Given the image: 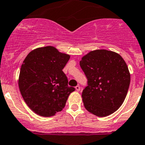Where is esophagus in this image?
<instances>
[{
    "mask_svg": "<svg viewBox=\"0 0 145 145\" xmlns=\"http://www.w3.org/2000/svg\"><path fill=\"white\" fill-rule=\"evenodd\" d=\"M75 88H76V90L77 91H79L80 89H81V88H80L79 86H76L75 87Z\"/></svg>",
    "mask_w": 145,
    "mask_h": 145,
    "instance_id": "esophagus-1",
    "label": "esophagus"
}]
</instances>
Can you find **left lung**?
<instances>
[{
    "label": "left lung",
    "instance_id": "left-lung-1",
    "mask_svg": "<svg viewBox=\"0 0 145 145\" xmlns=\"http://www.w3.org/2000/svg\"><path fill=\"white\" fill-rule=\"evenodd\" d=\"M80 67L88 79L81 95L86 109L98 117L116 111L125 99L130 83L123 57L114 52L96 50L82 57Z\"/></svg>",
    "mask_w": 145,
    "mask_h": 145
}]
</instances>
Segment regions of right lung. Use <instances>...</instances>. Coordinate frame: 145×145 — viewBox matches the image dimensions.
Instances as JSON below:
<instances>
[{"instance_id": "add662e5", "label": "right lung", "mask_w": 145, "mask_h": 145, "mask_svg": "<svg viewBox=\"0 0 145 145\" xmlns=\"http://www.w3.org/2000/svg\"><path fill=\"white\" fill-rule=\"evenodd\" d=\"M70 59L52 46L31 51L22 62L18 86L29 108L43 117L53 116L62 110L74 87L62 69Z\"/></svg>"}]
</instances>
